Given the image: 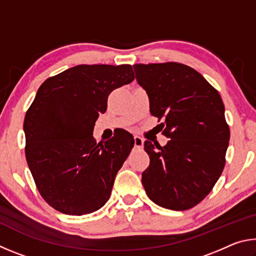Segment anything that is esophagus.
I'll return each instance as SVG.
<instances>
[{"label":"esophagus","instance_id":"1","mask_svg":"<svg viewBox=\"0 0 256 256\" xmlns=\"http://www.w3.org/2000/svg\"><path fill=\"white\" fill-rule=\"evenodd\" d=\"M144 140L141 136H134V146H136V148H142V146H144Z\"/></svg>","mask_w":256,"mask_h":256}]
</instances>
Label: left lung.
I'll return each mask as SVG.
<instances>
[{
  "instance_id": "left-lung-1",
  "label": "left lung",
  "mask_w": 256,
  "mask_h": 256,
  "mask_svg": "<svg viewBox=\"0 0 256 256\" xmlns=\"http://www.w3.org/2000/svg\"><path fill=\"white\" fill-rule=\"evenodd\" d=\"M138 86L149 97L150 112L164 118L166 146L144 142L150 164L142 184L150 200L170 210L201 202L224 167L229 126L219 92L200 73L180 63L136 64Z\"/></svg>"
}]
</instances>
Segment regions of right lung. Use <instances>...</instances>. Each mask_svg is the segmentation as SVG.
Instances as JSON below:
<instances>
[{
	"label": "right lung",
	"mask_w": 256,
	"mask_h": 256,
	"mask_svg": "<svg viewBox=\"0 0 256 256\" xmlns=\"http://www.w3.org/2000/svg\"><path fill=\"white\" fill-rule=\"evenodd\" d=\"M133 79L128 64H80L40 86L24 118L26 158L38 190L54 209L82 216L108 201L134 138L120 130L97 144L92 132L110 94Z\"/></svg>",
	"instance_id": "add662e5"
}]
</instances>
